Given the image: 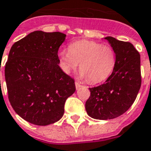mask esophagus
Listing matches in <instances>:
<instances>
[{"instance_id":"1","label":"esophagus","mask_w":151,"mask_h":151,"mask_svg":"<svg viewBox=\"0 0 151 151\" xmlns=\"http://www.w3.org/2000/svg\"><path fill=\"white\" fill-rule=\"evenodd\" d=\"M75 84H76V90H78L79 88H80L81 87H82V86H81V85H80L79 83H77V82L75 83Z\"/></svg>"}]
</instances>
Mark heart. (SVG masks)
I'll return each mask as SVG.
<instances>
[{"label":"heart","instance_id":"b5f03b06","mask_svg":"<svg viewBox=\"0 0 151 151\" xmlns=\"http://www.w3.org/2000/svg\"><path fill=\"white\" fill-rule=\"evenodd\" d=\"M59 58L63 71L69 74L80 63L81 78L91 83H98L107 79L116 63L114 49L107 45L89 40L71 43L69 50H61Z\"/></svg>","mask_w":151,"mask_h":151}]
</instances>
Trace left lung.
Wrapping results in <instances>:
<instances>
[{"label": "left lung", "instance_id": "1", "mask_svg": "<svg viewBox=\"0 0 151 151\" xmlns=\"http://www.w3.org/2000/svg\"><path fill=\"white\" fill-rule=\"evenodd\" d=\"M106 40L114 49L116 63L104 83L89 88L85 108L90 117L106 120L124 114L135 100L141 87L140 55L132 44L112 37Z\"/></svg>", "mask_w": 151, "mask_h": 151}]
</instances>
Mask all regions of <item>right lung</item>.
<instances>
[{"label":"right lung","instance_id":"obj_1","mask_svg":"<svg viewBox=\"0 0 151 151\" xmlns=\"http://www.w3.org/2000/svg\"><path fill=\"white\" fill-rule=\"evenodd\" d=\"M66 39L60 32L34 31L10 49L4 76L9 99L27 122L47 126L63 117L75 80L59 66L58 50Z\"/></svg>","mask_w":151,"mask_h":151}]
</instances>
